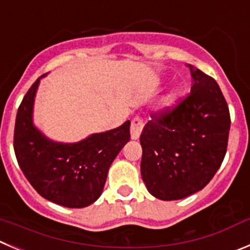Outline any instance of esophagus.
I'll return each mask as SVG.
<instances>
[{"mask_svg": "<svg viewBox=\"0 0 250 250\" xmlns=\"http://www.w3.org/2000/svg\"><path fill=\"white\" fill-rule=\"evenodd\" d=\"M144 122L139 116L133 118L132 125H130V138L132 139H138L141 136L142 130H143Z\"/></svg>", "mask_w": 250, "mask_h": 250, "instance_id": "esophagus-1", "label": "esophagus"}]
</instances>
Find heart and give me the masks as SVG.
<instances>
[{"mask_svg":"<svg viewBox=\"0 0 250 250\" xmlns=\"http://www.w3.org/2000/svg\"><path fill=\"white\" fill-rule=\"evenodd\" d=\"M175 99V95H174V93H171V95H170V96H169V99H167V101H172V100H174Z\"/></svg>","mask_w":250,"mask_h":250,"instance_id":"b5f03b06","label":"heart"}]
</instances>
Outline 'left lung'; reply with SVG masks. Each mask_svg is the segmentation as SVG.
I'll return each mask as SVG.
<instances>
[{
    "label": "left lung",
    "instance_id": "8db88e82",
    "mask_svg": "<svg viewBox=\"0 0 250 250\" xmlns=\"http://www.w3.org/2000/svg\"><path fill=\"white\" fill-rule=\"evenodd\" d=\"M188 67V96L174 108L151 114L141 134L142 179L164 201L202 190L227 151L230 117L222 91L211 76Z\"/></svg>",
    "mask_w": 250,
    "mask_h": 250
}]
</instances>
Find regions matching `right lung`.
Here are the masks:
<instances>
[{
	"instance_id": "right-lung-1",
	"label": "right lung",
	"mask_w": 250,
	"mask_h": 250,
	"mask_svg": "<svg viewBox=\"0 0 250 250\" xmlns=\"http://www.w3.org/2000/svg\"><path fill=\"white\" fill-rule=\"evenodd\" d=\"M30 86L17 112L13 146L17 162L37 192L69 208L90 206L101 196L108 169L130 138V122L78 143L49 139L34 125L33 107L41 79Z\"/></svg>"
}]
</instances>
